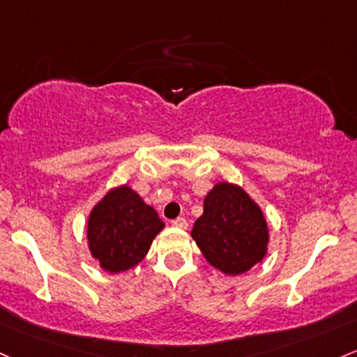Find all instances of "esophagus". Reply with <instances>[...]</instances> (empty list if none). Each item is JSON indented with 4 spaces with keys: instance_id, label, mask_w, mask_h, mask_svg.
Masks as SVG:
<instances>
[{
    "instance_id": "obj_1",
    "label": "esophagus",
    "mask_w": 357,
    "mask_h": 357,
    "mask_svg": "<svg viewBox=\"0 0 357 357\" xmlns=\"http://www.w3.org/2000/svg\"><path fill=\"white\" fill-rule=\"evenodd\" d=\"M172 227H178V229H186L188 222L185 217H178L176 220H172Z\"/></svg>"
}]
</instances>
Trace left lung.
<instances>
[{
    "label": "left lung",
    "mask_w": 357,
    "mask_h": 357,
    "mask_svg": "<svg viewBox=\"0 0 357 357\" xmlns=\"http://www.w3.org/2000/svg\"><path fill=\"white\" fill-rule=\"evenodd\" d=\"M191 237L205 259L229 276L249 271L264 259L269 242L259 205L232 183H217L206 195Z\"/></svg>",
    "instance_id": "8db88e82"
}]
</instances>
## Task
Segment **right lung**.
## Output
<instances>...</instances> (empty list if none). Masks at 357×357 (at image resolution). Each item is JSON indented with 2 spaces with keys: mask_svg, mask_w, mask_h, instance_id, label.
<instances>
[{
  "mask_svg": "<svg viewBox=\"0 0 357 357\" xmlns=\"http://www.w3.org/2000/svg\"><path fill=\"white\" fill-rule=\"evenodd\" d=\"M162 229L158 211L123 185L109 190L89 213L88 245L105 271L121 273L146 257Z\"/></svg>",
  "mask_w": 357,
  "mask_h": 357,
  "instance_id": "right-lung-1",
  "label": "right lung"
}]
</instances>
